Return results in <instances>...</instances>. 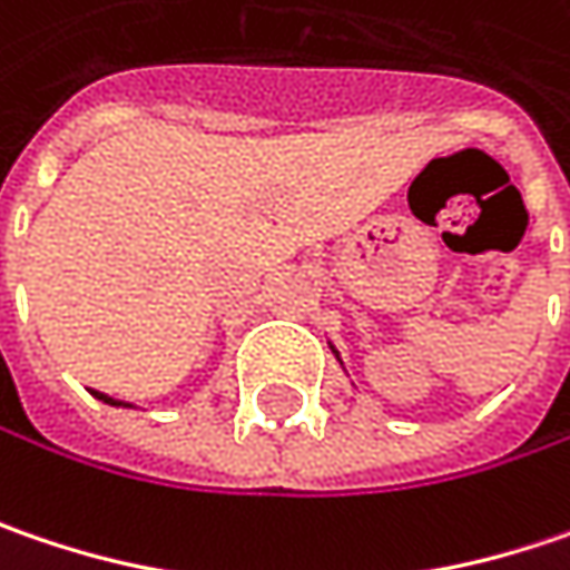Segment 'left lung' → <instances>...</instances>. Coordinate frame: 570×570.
<instances>
[{
  "mask_svg": "<svg viewBox=\"0 0 570 570\" xmlns=\"http://www.w3.org/2000/svg\"><path fill=\"white\" fill-rule=\"evenodd\" d=\"M330 350H333V346H330ZM333 353H336V350H333ZM336 358H340V353H336ZM340 365H343V362H340Z\"/></svg>",
  "mask_w": 570,
  "mask_h": 570,
  "instance_id": "8db88e82",
  "label": "left lung"
}]
</instances>
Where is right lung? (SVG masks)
I'll return each instance as SVG.
<instances>
[{"mask_svg":"<svg viewBox=\"0 0 570 570\" xmlns=\"http://www.w3.org/2000/svg\"><path fill=\"white\" fill-rule=\"evenodd\" d=\"M92 397H99V401L111 404V407H130L128 401H115V397H108V394H101V391H92Z\"/></svg>","mask_w":570,"mask_h":570,"instance_id":"right-lung-1","label":"right lung"}]
</instances>
